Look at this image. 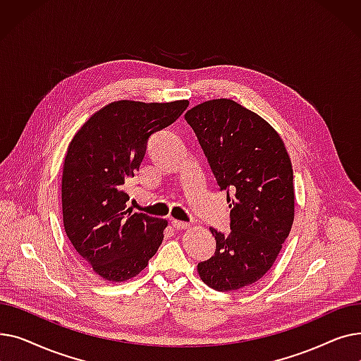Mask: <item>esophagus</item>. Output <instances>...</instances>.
I'll list each match as a JSON object with an SVG mask.
<instances>
[{
	"label": "esophagus",
	"mask_w": 361,
	"mask_h": 361,
	"mask_svg": "<svg viewBox=\"0 0 361 361\" xmlns=\"http://www.w3.org/2000/svg\"><path fill=\"white\" fill-rule=\"evenodd\" d=\"M171 224H173L176 230H187L188 226H190V224H188V222H183V221H178V219H173V221H171Z\"/></svg>",
	"instance_id": "obj_1"
}]
</instances>
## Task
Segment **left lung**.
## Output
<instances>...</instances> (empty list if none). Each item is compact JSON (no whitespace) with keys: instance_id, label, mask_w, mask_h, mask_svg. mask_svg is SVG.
Segmentation results:
<instances>
[{"instance_id":"8db88e82","label":"left lung","mask_w":361,"mask_h":361,"mask_svg":"<svg viewBox=\"0 0 361 361\" xmlns=\"http://www.w3.org/2000/svg\"><path fill=\"white\" fill-rule=\"evenodd\" d=\"M195 130L221 190L228 199L231 233L211 228L215 255L197 264L216 291L249 287L275 263L294 221L293 165L276 130L231 99L202 102L184 116Z\"/></svg>"}]
</instances>
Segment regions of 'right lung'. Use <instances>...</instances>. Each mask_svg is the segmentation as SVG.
<instances>
[{
  "instance_id": "add662e5",
  "label": "right lung",
  "mask_w": 361,
  "mask_h": 361,
  "mask_svg": "<svg viewBox=\"0 0 361 361\" xmlns=\"http://www.w3.org/2000/svg\"><path fill=\"white\" fill-rule=\"evenodd\" d=\"M188 101H116L97 111L68 143L63 165L64 230L92 271L109 282L139 275L168 221L127 207L124 184L139 171L152 133L173 124Z\"/></svg>"
}]
</instances>
